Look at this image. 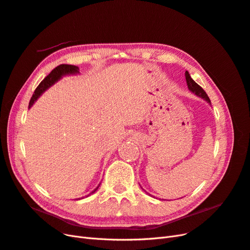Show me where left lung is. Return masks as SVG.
Masks as SVG:
<instances>
[{"instance_id":"8db88e82","label":"left lung","mask_w":250,"mask_h":250,"mask_svg":"<svg viewBox=\"0 0 250 250\" xmlns=\"http://www.w3.org/2000/svg\"><path fill=\"white\" fill-rule=\"evenodd\" d=\"M186 80H187L188 87V89L191 90L192 93H194L196 96H198V97L202 98L203 100H206L208 103L210 104V100H209L208 96L207 95V93L204 92L203 88H202L200 85H198L197 83H196V82L191 78L190 74H188V71L186 72ZM141 188H142V187H141ZM143 190H144V188H143ZM147 194H148V193H147Z\"/></svg>"}]
</instances>
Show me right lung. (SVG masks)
Wrapping results in <instances>:
<instances>
[{
	"instance_id": "obj_1",
	"label": "right lung",
	"mask_w": 250,
	"mask_h": 250,
	"mask_svg": "<svg viewBox=\"0 0 250 250\" xmlns=\"http://www.w3.org/2000/svg\"><path fill=\"white\" fill-rule=\"evenodd\" d=\"M77 73H79V67L76 66V65L60 64V65L56 66L55 69L53 70L48 75V76L40 83L39 86L36 87L35 92H34V94H33V96L31 98V100H30V102H29V108H31V106L34 104V102L37 99H39L40 96L44 92V90H47L50 86H52L53 84H54L55 82H57L59 79H62V76H65V75L77 74ZM99 186H98L92 193H95L98 190V188H99Z\"/></svg>"
}]
</instances>
